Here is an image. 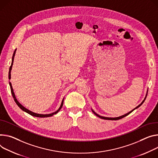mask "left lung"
Returning a JSON list of instances; mask_svg holds the SVG:
<instances>
[{
	"label": "left lung",
	"instance_id": "1",
	"mask_svg": "<svg viewBox=\"0 0 158 158\" xmlns=\"http://www.w3.org/2000/svg\"><path fill=\"white\" fill-rule=\"evenodd\" d=\"M147 94H148V92H147V93H146V96H145V98H144V100H143V101L142 102V103L140 104V105H139L137 107H135L134 109H133L132 110H131V111H129L128 113H126V114H123V115H122V116H120V117H114V118H111V117H103V116H100V115H99L98 114H97L93 109H91L92 110V111H93V112L96 114V115L97 116V117H98L99 118H102V119H104V120H119V119H121V118H123V117H126V116H127L128 114H130L131 113H132L134 110H135V109H137V108H138L139 106H140L142 104H143V103L144 102V101H145V99H146V97H147Z\"/></svg>",
	"mask_w": 158,
	"mask_h": 158
}]
</instances>
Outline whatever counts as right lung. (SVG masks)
Returning <instances> with one entry per match:
<instances>
[{
    "label": "right lung",
    "mask_w": 158,
    "mask_h": 158,
    "mask_svg": "<svg viewBox=\"0 0 158 158\" xmlns=\"http://www.w3.org/2000/svg\"><path fill=\"white\" fill-rule=\"evenodd\" d=\"M16 49L14 50V53H13V55H12V63H11V65H10V68H9V79H10V76H11V74H10V73H11V70H12V65H13V62H14V56H15V54H16ZM9 85H10V91H11V93H12V96H13V98H14V101H15V102H16V103L17 104V105L23 110V111H25V112H26L27 113H28V114H31V116H33V117H40V118H45V117H52V116H53V114H56L57 113H58L59 111H60V110L62 108V106H63V103H64V98H63V99H62V103H61V105H60V107H59V108L56 111H55V112H53V113H50V114H39V113H34V112H33V111H30V110H29L28 109H27V108H26L24 106H23L18 101V99H16V96H15V94H14V90H13V88H12V84H11V83H10V82H9Z\"/></svg>",
    "instance_id": "right-lung-1"
}]
</instances>
